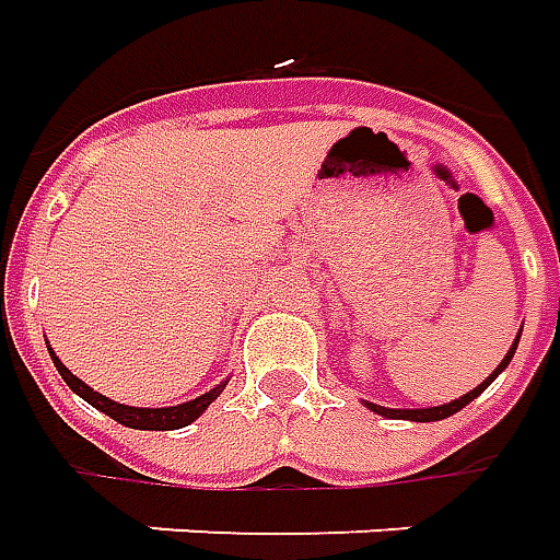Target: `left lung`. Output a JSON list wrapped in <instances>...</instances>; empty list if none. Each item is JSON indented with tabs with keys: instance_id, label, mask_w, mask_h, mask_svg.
Wrapping results in <instances>:
<instances>
[{
	"instance_id": "1",
	"label": "left lung",
	"mask_w": 560,
	"mask_h": 560,
	"mask_svg": "<svg viewBox=\"0 0 560 560\" xmlns=\"http://www.w3.org/2000/svg\"><path fill=\"white\" fill-rule=\"evenodd\" d=\"M515 346H518V340L512 343V349H509V355H505L503 361H500V368L493 371V374L481 383V386H475L471 392H466L463 398H456V401H451V405H441V408H425V410H389V408H380V405H368L371 410H376V413H383V417H392V420H417V423H432V420H444V417H451V413H456V410H463L469 401H475L481 392L488 389L490 383L497 380V374L503 371L505 364L512 361V355H515Z\"/></svg>"
}]
</instances>
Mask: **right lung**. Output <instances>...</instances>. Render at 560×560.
I'll list each match as a JSON object with an SVG mask.
<instances>
[{"label":"right lung","mask_w":560,"mask_h":560,"mask_svg":"<svg viewBox=\"0 0 560 560\" xmlns=\"http://www.w3.org/2000/svg\"><path fill=\"white\" fill-rule=\"evenodd\" d=\"M51 359H55V368L60 371V376L67 380V386H70L75 395H82L89 405H94L97 410H104L106 417H113L116 423L131 425V429H155V432L184 429V425L192 423L196 417H201L205 408H208L217 395L223 392V386H217V389L199 395L196 401H186V405H177V408H128V405H116V401H109L106 395H101V392H94L91 386H85L79 376L70 374V368L57 359V355H51Z\"/></svg>","instance_id":"right-lung-1"}]
</instances>
